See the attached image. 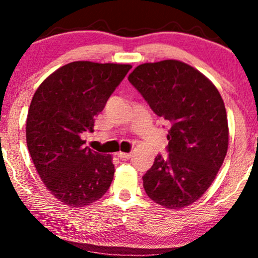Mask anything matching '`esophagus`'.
Listing matches in <instances>:
<instances>
[{
    "label": "esophagus",
    "mask_w": 258,
    "mask_h": 258,
    "mask_svg": "<svg viewBox=\"0 0 258 258\" xmlns=\"http://www.w3.org/2000/svg\"><path fill=\"white\" fill-rule=\"evenodd\" d=\"M115 155H116L119 159H130V158H131V153H122V152H119V153L115 154Z\"/></svg>",
    "instance_id": "34e87169"
}]
</instances>
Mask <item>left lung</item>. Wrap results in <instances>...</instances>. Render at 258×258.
Wrapping results in <instances>:
<instances>
[{"label":"left lung","instance_id":"obj_1","mask_svg":"<svg viewBox=\"0 0 258 258\" xmlns=\"http://www.w3.org/2000/svg\"><path fill=\"white\" fill-rule=\"evenodd\" d=\"M128 81L171 123L168 156H156L143 176L147 195L170 210L191 205L212 184L228 150L220 92L199 70L174 59L138 65Z\"/></svg>","mask_w":258,"mask_h":258}]
</instances>
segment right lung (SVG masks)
I'll return each mask as SVG.
<instances>
[{
    "label": "right lung",
    "mask_w": 258,
    "mask_h": 258,
    "mask_svg": "<svg viewBox=\"0 0 258 258\" xmlns=\"http://www.w3.org/2000/svg\"><path fill=\"white\" fill-rule=\"evenodd\" d=\"M130 64L73 61L38 86L26 119V144L36 171L53 197L68 206L91 205L114 178L111 155L84 147L94 116L131 69Z\"/></svg>",
    "instance_id": "add662e5"
}]
</instances>
